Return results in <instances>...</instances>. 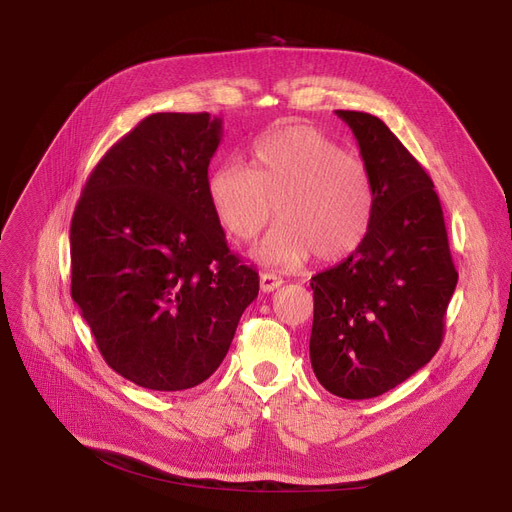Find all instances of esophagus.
<instances>
[{
    "label": "esophagus",
    "mask_w": 512,
    "mask_h": 512,
    "mask_svg": "<svg viewBox=\"0 0 512 512\" xmlns=\"http://www.w3.org/2000/svg\"><path fill=\"white\" fill-rule=\"evenodd\" d=\"M282 282H284V280H282L280 276L272 274V272H263L261 278H259V286H261L263 292H274L276 288L282 286Z\"/></svg>",
    "instance_id": "esophagus-1"
}]
</instances>
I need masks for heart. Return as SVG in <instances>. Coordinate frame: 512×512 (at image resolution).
I'll return each mask as SVG.
<instances>
[{
  "mask_svg": "<svg viewBox=\"0 0 512 512\" xmlns=\"http://www.w3.org/2000/svg\"><path fill=\"white\" fill-rule=\"evenodd\" d=\"M207 199L220 226L253 240L270 224L255 257L274 267H299L313 253L321 263L353 255L375 211L373 176L365 161L321 130L282 122L253 143L249 168L228 161L207 178Z\"/></svg>",
  "mask_w": 512,
  "mask_h": 512,
  "instance_id": "b5f03b06",
  "label": "heart"
}]
</instances>
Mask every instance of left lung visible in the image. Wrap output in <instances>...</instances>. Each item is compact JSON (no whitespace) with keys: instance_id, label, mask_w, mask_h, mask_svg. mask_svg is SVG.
<instances>
[{"instance_id":"1","label":"left lung","mask_w":512,"mask_h":512,"mask_svg":"<svg viewBox=\"0 0 512 512\" xmlns=\"http://www.w3.org/2000/svg\"><path fill=\"white\" fill-rule=\"evenodd\" d=\"M373 176L375 211L363 245L311 278L309 355L328 392L363 400L405 382L438 353L459 274L434 182L371 114L336 110Z\"/></svg>"}]
</instances>
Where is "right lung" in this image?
<instances>
[{
    "label": "right lung",
    "instance_id": "1",
    "mask_svg": "<svg viewBox=\"0 0 512 512\" xmlns=\"http://www.w3.org/2000/svg\"><path fill=\"white\" fill-rule=\"evenodd\" d=\"M209 114H153L107 151L72 215V299L99 353L137 386L195 388L259 292L207 199Z\"/></svg>",
    "mask_w": 512,
    "mask_h": 512
}]
</instances>
